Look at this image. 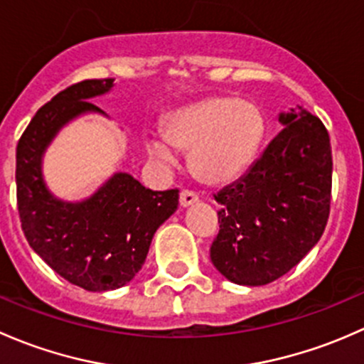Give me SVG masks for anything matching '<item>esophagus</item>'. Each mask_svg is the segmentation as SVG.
<instances>
[{
	"label": "esophagus",
	"instance_id": "1",
	"mask_svg": "<svg viewBox=\"0 0 364 364\" xmlns=\"http://www.w3.org/2000/svg\"><path fill=\"white\" fill-rule=\"evenodd\" d=\"M198 203V194L193 193V191H182L181 193V207L187 208L191 205Z\"/></svg>",
	"mask_w": 364,
	"mask_h": 364
}]
</instances>
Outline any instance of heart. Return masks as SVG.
Here are the masks:
<instances>
[{
	"mask_svg": "<svg viewBox=\"0 0 364 364\" xmlns=\"http://www.w3.org/2000/svg\"><path fill=\"white\" fill-rule=\"evenodd\" d=\"M163 138L149 140L152 159L171 164L175 152H191V170L203 183L233 182L252 164L263 138V117L254 105L235 98H208L164 117Z\"/></svg>",
	"mask_w": 364,
	"mask_h": 364,
	"instance_id": "b5f03b06",
	"label": "heart"
}]
</instances>
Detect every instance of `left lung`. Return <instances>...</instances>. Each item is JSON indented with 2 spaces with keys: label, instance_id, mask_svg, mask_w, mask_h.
Masks as SVG:
<instances>
[{
  "label": "left lung",
  "instance_id": "8db88e82",
  "mask_svg": "<svg viewBox=\"0 0 364 364\" xmlns=\"http://www.w3.org/2000/svg\"><path fill=\"white\" fill-rule=\"evenodd\" d=\"M243 177L215 194L220 230L213 266L240 286H264L294 268L324 233L331 203V145L319 117L301 107Z\"/></svg>",
  "mask_w": 364,
  "mask_h": 364
}]
</instances>
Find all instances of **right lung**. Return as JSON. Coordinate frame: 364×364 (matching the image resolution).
Wrapping results in <instances>:
<instances>
[{
  "label": "right lung",
  "mask_w": 364,
  "mask_h": 364,
  "mask_svg": "<svg viewBox=\"0 0 364 364\" xmlns=\"http://www.w3.org/2000/svg\"><path fill=\"white\" fill-rule=\"evenodd\" d=\"M114 78L84 80L35 114L17 144V207L31 249L55 273L85 291L119 289L141 269L157 228L178 207V189L152 191L129 173H114L92 196L63 201L43 181V154L55 134L84 114H105L91 98Z\"/></svg>",
  "instance_id": "1"
}]
</instances>
